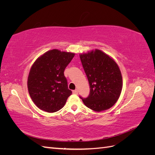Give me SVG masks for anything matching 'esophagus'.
Masks as SVG:
<instances>
[{
  "label": "esophagus",
  "instance_id": "esophagus-1",
  "mask_svg": "<svg viewBox=\"0 0 155 155\" xmlns=\"http://www.w3.org/2000/svg\"><path fill=\"white\" fill-rule=\"evenodd\" d=\"M72 92H73V94H78V89H76V90L73 91H72Z\"/></svg>",
  "mask_w": 155,
  "mask_h": 155
}]
</instances>
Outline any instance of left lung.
<instances>
[{
	"mask_svg": "<svg viewBox=\"0 0 155 155\" xmlns=\"http://www.w3.org/2000/svg\"><path fill=\"white\" fill-rule=\"evenodd\" d=\"M79 57L91 88L88 97H80L84 104L96 112L110 109L118 101L123 87L118 64L98 49L81 54Z\"/></svg>",
	"mask_w": 155,
	"mask_h": 155,
	"instance_id": "obj_1",
	"label": "left lung"
}]
</instances>
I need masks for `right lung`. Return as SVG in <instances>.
<instances>
[{"label": "right lung", "mask_w": 155, "mask_h": 155, "mask_svg": "<svg viewBox=\"0 0 155 155\" xmlns=\"http://www.w3.org/2000/svg\"><path fill=\"white\" fill-rule=\"evenodd\" d=\"M74 55V53L53 49L41 55L32 64L28 89L33 102L41 110L50 113L57 112L72 94L64 71Z\"/></svg>", "instance_id": "right-lung-1"}]
</instances>
